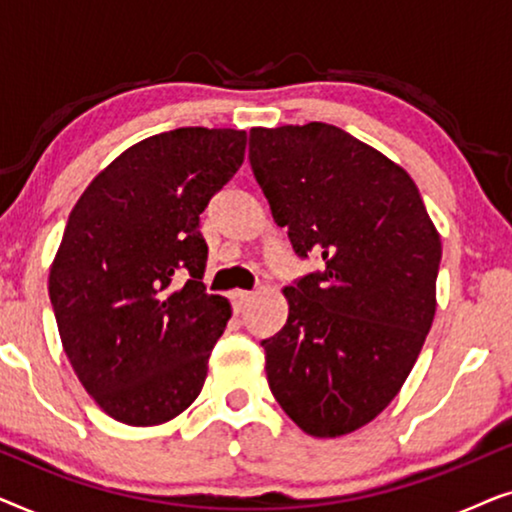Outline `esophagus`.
Returning a JSON list of instances; mask_svg holds the SVG:
<instances>
[{
  "label": "esophagus",
  "instance_id": "1",
  "mask_svg": "<svg viewBox=\"0 0 512 512\" xmlns=\"http://www.w3.org/2000/svg\"><path fill=\"white\" fill-rule=\"evenodd\" d=\"M233 310H235V314H240L244 307H247V303L251 298H254V293L251 291H233Z\"/></svg>",
  "mask_w": 512,
  "mask_h": 512
}]
</instances>
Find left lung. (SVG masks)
<instances>
[{
    "mask_svg": "<svg viewBox=\"0 0 512 512\" xmlns=\"http://www.w3.org/2000/svg\"><path fill=\"white\" fill-rule=\"evenodd\" d=\"M249 163L277 226L324 270L291 286L263 340L272 396L300 429L345 436L401 391L436 314L440 235L415 181L328 123L254 128Z\"/></svg>",
    "mask_w": 512,
    "mask_h": 512,
    "instance_id": "8db88e82",
    "label": "left lung"
}]
</instances>
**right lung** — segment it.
Listing matches in <instances>:
<instances>
[{"label":"right lung","instance_id":"add662e5","mask_svg":"<svg viewBox=\"0 0 512 512\" xmlns=\"http://www.w3.org/2000/svg\"><path fill=\"white\" fill-rule=\"evenodd\" d=\"M244 149L247 132L230 128L146 137L69 214L48 293L74 373L116 422L165 424L202 391L230 303L202 284L200 214Z\"/></svg>","mask_w":512,"mask_h":512}]
</instances>
